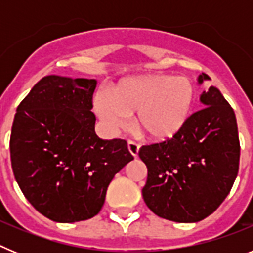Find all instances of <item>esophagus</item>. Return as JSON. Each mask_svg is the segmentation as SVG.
Instances as JSON below:
<instances>
[{
	"label": "esophagus",
	"instance_id": "1",
	"mask_svg": "<svg viewBox=\"0 0 253 253\" xmlns=\"http://www.w3.org/2000/svg\"><path fill=\"white\" fill-rule=\"evenodd\" d=\"M128 149H129V152H130L133 157H137L138 153H139V144H138V143H135V142H133V140H129V142H128Z\"/></svg>",
	"mask_w": 253,
	"mask_h": 253
}]
</instances>
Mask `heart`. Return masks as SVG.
I'll return each instance as SVG.
<instances>
[{
	"label": "heart",
	"instance_id": "obj_1",
	"mask_svg": "<svg viewBox=\"0 0 253 253\" xmlns=\"http://www.w3.org/2000/svg\"><path fill=\"white\" fill-rule=\"evenodd\" d=\"M195 87L187 77L143 75L123 80L111 93L95 96L96 113L109 131L123 129L134 113V126L153 142L173 138L190 115Z\"/></svg>",
	"mask_w": 253,
	"mask_h": 253
}]
</instances>
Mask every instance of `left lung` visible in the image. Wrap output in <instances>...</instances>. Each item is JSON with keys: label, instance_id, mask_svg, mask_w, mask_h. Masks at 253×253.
I'll return each mask as SVG.
<instances>
[{"label": "left lung", "instance_id": "left-lung-1", "mask_svg": "<svg viewBox=\"0 0 253 253\" xmlns=\"http://www.w3.org/2000/svg\"><path fill=\"white\" fill-rule=\"evenodd\" d=\"M205 80L210 77L203 73L198 82ZM200 101L204 109L189 116L175 137L139 149L148 169L144 203L172 222H200L214 213L238 173L241 148L233 109L214 86Z\"/></svg>", "mask_w": 253, "mask_h": 253}]
</instances>
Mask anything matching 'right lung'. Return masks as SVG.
<instances>
[{"mask_svg":"<svg viewBox=\"0 0 253 253\" xmlns=\"http://www.w3.org/2000/svg\"><path fill=\"white\" fill-rule=\"evenodd\" d=\"M96 80L46 76L20 102L10 138L12 171L50 220H86L101 210L114 176L134 160L124 139L95 133Z\"/></svg>","mask_w":253,"mask_h":253,"instance_id":"right-lung-1","label":"right lung"}]
</instances>
